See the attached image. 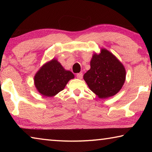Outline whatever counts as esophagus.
Returning <instances> with one entry per match:
<instances>
[{
  "mask_svg": "<svg viewBox=\"0 0 152 152\" xmlns=\"http://www.w3.org/2000/svg\"><path fill=\"white\" fill-rule=\"evenodd\" d=\"M77 78H78V79H82V77H83V74H82V72H80L78 74H77Z\"/></svg>",
  "mask_w": 152,
  "mask_h": 152,
  "instance_id": "34e87169",
  "label": "esophagus"
}]
</instances>
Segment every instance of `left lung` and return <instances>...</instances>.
Here are the masks:
<instances>
[{
  "label": "left lung",
  "instance_id": "1",
  "mask_svg": "<svg viewBox=\"0 0 152 152\" xmlns=\"http://www.w3.org/2000/svg\"><path fill=\"white\" fill-rule=\"evenodd\" d=\"M125 78L124 66L106 49H101L99 54H93L91 69L84 75L89 88L101 99L116 94L121 89Z\"/></svg>",
  "mask_w": 152,
  "mask_h": 152
}]
</instances>
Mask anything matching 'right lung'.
Instances as JSON below:
<instances>
[{
  "label": "right lung",
  "mask_w": 152,
  "mask_h": 152,
  "mask_svg": "<svg viewBox=\"0 0 152 152\" xmlns=\"http://www.w3.org/2000/svg\"><path fill=\"white\" fill-rule=\"evenodd\" d=\"M74 78L69 70H66L58 62L53 59L45 64L34 77L36 88L43 96L51 97L64 90L68 81Z\"/></svg>",
  "instance_id": "1"
}]
</instances>
